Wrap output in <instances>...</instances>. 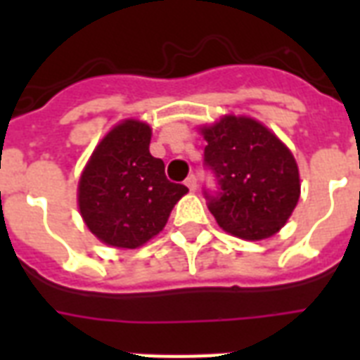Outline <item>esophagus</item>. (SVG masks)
<instances>
[{
	"mask_svg": "<svg viewBox=\"0 0 360 360\" xmlns=\"http://www.w3.org/2000/svg\"><path fill=\"white\" fill-rule=\"evenodd\" d=\"M185 185L188 186V191H191V192L196 191V188H198V179H196V175H194V174L188 175V177H186V179H185Z\"/></svg>",
	"mask_w": 360,
	"mask_h": 360,
	"instance_id": "1",
	"label": "esophagus"
}]
</instances>
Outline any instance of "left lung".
Instances as JSON below:
<instances>
[{"label":"left lung","mask_w":360,"mask_h":360,"mask_svg":"<svg viewBox=\"0 0 360 360\" xmlns=\"http://www.w3.org/2000/svg\"><path fill=\"white\" fill-rule=\"evenodd\" d=\"M202 132L203 166L217 181V191L203 188V196L220 228L248 240L274 236L301 194L290 149L250 117L226 115Z\"/></svg>","instance_id":"8db88e82"}]
</instances>
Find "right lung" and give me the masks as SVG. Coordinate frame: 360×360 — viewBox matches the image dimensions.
<instances>
[{
	"instance_id": "right-lung-1",
	"label": "right lung",
	"mask_w": 360,
	"mask_h": 360,
	"mask_svg": "<svg viewBox=\"0 0 360 360\" xmlns=\"http://www.w3.org/2000/svg\"><path fill=\"white\" fill-rule=\"evenodd\" d=\"M151 129L127 120L110 130L80 177L78 205L93 236L117 248H138L162 230L188 188L172 183L149 153Z\"/></svg>"
}]
</instances>
